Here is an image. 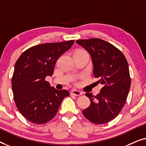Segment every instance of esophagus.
I'll use <instances>...</instances> for the list:
<instances>
[{
  "mask_svg": "<svg viewBox=\"0 0 146 146\" xmlns=\"http://www.w3.org/2000/svg\"><path fill=\"white\" fill-rule=\"evenodd\" d=\"M70 94L71 95H75V96H81L82 94V92L80 91H77V90L73 89L71 90L70 91Z\"/></svg>",
  "mask_w": 146,
  "mask_h": 146,
  "instance_id": "1",
  "label": "esophagus"
}]
</instances>
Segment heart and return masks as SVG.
Segmentation results:
<instances>
[{
  "label": "heart",
  "instance_id": "b5f03b06",
  "mask_svg": "<svg viewBox=\"0 0 146 146\" xmlns=\"http://www.w3.org/2000/svg\"><path fill=\"white\" fill-rule=\"evenodd\" d=\"M77 52H85V53H87L85 52V51H84V50H79V51H77Z\"/></svg>",
  "mask_w": 146,
  "mask_h": 146
}]
</instances>
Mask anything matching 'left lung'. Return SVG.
<instances>
[{
	"mask_svg": "<svg viewBox=\"0 0 146 146\" xmlns=\"http://www.w3.org/2000/svg\"><path fill=\"white\" fill-rule=\"evenodd\" d=\"M76 42L89 53L94 77L102 85L96 96L85 93L91 104L83 110V114L94 124H106L118 116L126 101L131 85L128 62L118 48L101 39Z\"/></svg>",
	"mask_w": 146,
	"mask_h": 146,
	"instance_id": "obj_1",
	"label": "left lung"
}]
</instances>
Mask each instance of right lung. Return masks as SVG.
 <instances>
[{
  "label": "right lung",
  "mask_w": 146,
  "mask_h": 146,
  "mask_svg": "<svg viewBox=\"0 0 146 146\" xmlns=\"http://www.w3.org/2000/svg\"><path fill=\"white\" fill-rule=\"evenodd\" d=\"M74 40L46 43L22 53L14 65L12 78L14 99L24 118L36 124H46L55 116L67 90L55 89L46 81L52 76L56 61L73 46Z\"/></svg>",
  "instance_id": "right-lung-1"
}]
</instances>
